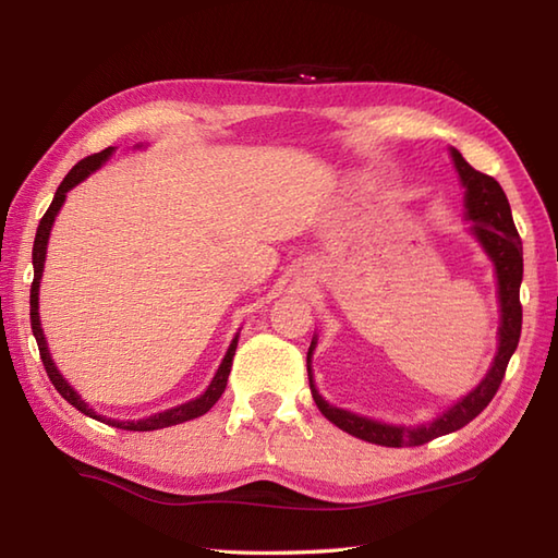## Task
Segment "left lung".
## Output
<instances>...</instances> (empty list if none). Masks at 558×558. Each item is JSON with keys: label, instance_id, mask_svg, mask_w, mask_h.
<instances>
[{"label": "left lung", "instance_id": "1", "mask_svg": "<svg viewBox=\"0 0 558 558\" xmlns=\"http://www.w3.org/2000/svg\"><path fill=\"white\" fill-rule=\"evenodd\" d=\"M456 170L460 174V182L465 186V208L468 220H472L470 230L477 236L484 252L492 258L496 280H499V304H501V326H499V350L492 362V369L482 378L477 388L458 400L453 408H448L444 414L429 424L422 426H393L384 422H374L352 414L348 410H340L328 405V402L318 396L314 386L312 374V354L316 348V338L312 340L310 352H306V372H310V388L316 408L322 410L328 422H333L338 429L348 432L352 436L362 438L376 446L388 448H402V446H422L429 444L432 438H438L450 432H458L462 426L470 424L477 414L489 405L492 398L499 390L508 360L513 357L520 340V328H523V306H520V282H523V242L515 230V222L511 216V204L504 194L501 184L494 177L477 172L472 165L460 156V150L450 148Z\"/></svg>", "mask_w": 558, "mask_h": 558}]
</instances>
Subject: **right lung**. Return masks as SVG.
I'll return each mask as SVG.
<instances>
[{
	"label": "right lung",
	"instance_id": "1",
	"mask_svg": "<svg viewBox=\"0 0 558 558\" xmlns=\"http://www.w3.org/2000/svg\"><path fill=\"white\" fill-rule=\"evenodd\" d=\"M112 150L114 148L110 146V148H105L100 153H93V156L76 162L74 168L69 170V174L64 177V182L57 186V194L52 198V204H50V208H47V213H45L40 225H38V232H35V242H33V270H35V276H33V286H31V328H33L35 340H38V350H40V360L45 364V372H47V376H50L52 386L59 390V396H62L66 402H71V405H74L76 410H81L83 414H88V417L98 420V422H105V424H110V426H117V429L153 432V429H165V426H174V424H182V422H189V420H196V417H201V414H206L213 405H216L218 398L222 396L225 386H228V376H230V369H232V357H234V350H236V336L230 342L228 354H225V357H222L218 372H216V376H213V381L206 388L204 396H198L196 400H189V402H184V405H177L172 410H165V412L153 414V417L138 420V422L108 420V417H102V414L93 412V408H88L86 402L81 400V396L76 393V390L64 381V376L59 374V369H57L52 357H50V350H47V342H45L43 328H40V314H38V290H40V278H43V268H45L47 240H50L52 222L57 218L59 208H62V204H64L69 189H74L76 184H81L83 180H86L90 172H96L100 165L112 156Z\"/></svg>",
	"mask_w": 558,
	"mask_h": 558
}]
</instances>
